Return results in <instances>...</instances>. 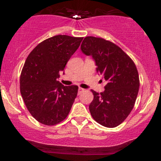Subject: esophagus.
I'll return each instance as SVG.
<instances>
[{
	"mask_svg": "<svg viewBox=\"0 0 161 161\" xmlns=\"http://www.w3.org/2000/svg\"><path fill=\"white\" fill-rule=\"evenodd\" d=\"M84 88H80V87H79V94H81V93H82V92H83V91H84Z\"/></svg>",
	"mask_w": 161,
	"mask_h": 161,
	"instance_id": "esophagus-1",
	"label": "esophagus"
}]
</instances>
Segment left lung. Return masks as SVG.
<instances>
[{"instance_id":"8db88e82","label":"left lung","mask_w":161,"mask_h":161,"mask_svg":"<svg viewBox=\"0 0 161 161\" xmlns=\"http://www.w3.org/2000/svg\"><path fill=\"white\" fill-rule=\"evenodd\" d=\"M81 50L92 56L97 73L107 82L104 92L99 94L92 90L91 115L99 124L114 128L126 119L136 103L139 89L136 64L119 46L102 38L86 37Z\"/></svg>"}]
</instances>
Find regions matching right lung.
<instances>
[{
	"label": "right lung",
	"mask_w": 161,
	"mask_h": 161,
	"mask_svg": "<svg viewBox=\"0 0 161 161\" xmlns=\"http://www.w3.org/2000/svg\"><path fill=\"white\" fill-rule=\"evenodd\" d=\"M82 39L66 35L53 36L38 44L25 60L20 93L31 115L42 124L54 125L69 114L78 86H64L57 79Z\"/></svg>",
	"instance_id": "add662e5"
}]
</instances>
